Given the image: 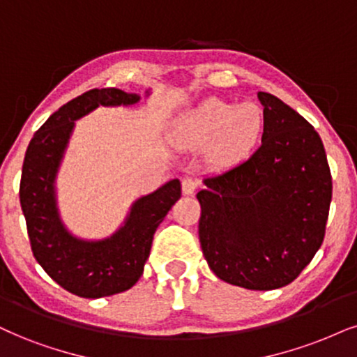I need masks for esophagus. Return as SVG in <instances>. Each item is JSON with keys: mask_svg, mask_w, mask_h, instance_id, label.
Returning <instances> with one entry per match:
<instances>
[{"mask_svg": "<svg viewBox=\"0 0 357 357\" xmlns=\"http://www.w3.org/2000/svg\"><path fill=\"white\" fill-rule=\"evenodd\" d=\"M197 188H199V180H197V178L187 177V178L182 180V192H183V195H193Z\"/></svg>", "mask_w": 357, "mask_h": 357, "instance_id": "34e87169", "label": "esophagus"}]
</instances>
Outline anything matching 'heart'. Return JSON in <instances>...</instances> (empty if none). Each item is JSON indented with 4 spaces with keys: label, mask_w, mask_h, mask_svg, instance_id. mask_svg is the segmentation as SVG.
<instances>
[{
    "label": "heart",
    "mask_w": 357,
    "mask_h": 357,
    "mask_svg": "<svg viewBox=\"0 0 357 357\" xmlns=\"http://www.w3.org/2000/svg\"><path fill=\"white\" fill-rule=\"evenodd\" d=\"M265 129V114L253 102L231 104L206 99L188 111L175 127V139L188 149L212 145L213 158L231 165L253 151Z\"/></svg>",
    "instance_id": "1"
}]
</instances>
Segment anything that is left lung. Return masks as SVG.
I'll return each instance as SVG.
<instances>
[{
    "mask_svg": "<svg viewBox=\"0 0 357 357\" xmlns=\"http://www.w3.org/2000/svg\"><path fill=\"white\" fill-rule=\"evenodd\" d=\"M261 145L204 178L199 236L210 270L227 283L268 291L291 283L319 250L333 180L314 127L268 92Z\"/></svg>",
    "mask_w": 357,
    "mask_h": 357,
    "instance_id": "1",
    "label": "left lung"
}]
</instances>
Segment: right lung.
Here are the masks:
<instances>
[{
    "label": "right lung",
    "instance_id": "obj_1",
    "mask_svg": "<svg viewBox=\"0 0 357 357\" xmlns=\"http://www.w3.org/2000/svg\"><path fill=\"white\" fill-rule=\"evenodd\" d=\"M139 100V94L116 87L87 91L57 109L34 134L26 151L20 202L31 250L57 284L81 298L111 296L137 283L151 255L153 233L182 195L178 178H174L140 197L132 204L124 225L102 240L77 238L59 217L54 183L74 121L99 105H132Z\"/></svg>",
    "mask_w": 357,
    "mask_h": 357
}]
</instances>
